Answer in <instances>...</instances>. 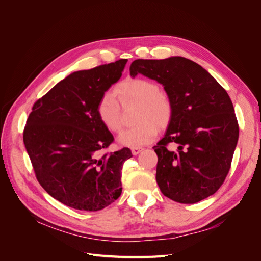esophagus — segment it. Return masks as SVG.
I'll use <instances>...</instances> for the list:
<instances>
[{
	"label": "esophagus",
	"instance_id": "34e87169",
	"mask_svg": "<svg viewBox=\"0 0 261 261\" xmlns=\"http://www.w3.org/2000/svg\"><path fill=\"white\" fill-rule=\"evenodd\" d=\"M141 150H143V148H141V147H132V152H133L134 155L138 154L141 151Z\"/></svg>",
	"mask_w": 261,
	"mask_h": 261
}]
</instances>
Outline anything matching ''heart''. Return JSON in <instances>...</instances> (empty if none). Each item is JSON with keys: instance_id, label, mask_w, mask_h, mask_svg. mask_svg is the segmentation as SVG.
I'll return each mask as SVG.
<instances>
[{"instance_id": "1", "label": "heart", "mask_w": 261, "mask_h": 261, "mask_svg": "<svg viewBox=\"0 0 261 261\" xmlns=\"http://www.w3.org/2000/svg\"><path fill=\"white\" fill-rule=\"evenodd\" d=\"M123 102L137 101L139 108L136 114V124L123 130L118 136V143L124 146H144L154 140L158 127L164 128L170 124L173 116V105L170 97L161 91L155 82L145 78L127 80L116 87ZM97 113L106 127L113 133L120 132L122 122V108L116 94L107 90L101 94Z\"/></svg>"}]
</instances>
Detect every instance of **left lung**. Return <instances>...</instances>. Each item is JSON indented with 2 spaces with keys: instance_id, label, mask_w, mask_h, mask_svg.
Masks as SVG:
<instances>
[{
  "instance_id": "1",
  "label": "left lung",
  "mask_w": 261,
  "mask_h": 261,
  "mask_svg": "<svg viewBox=\"0 0 261 261\" xmlns=\"http://www.w3.org/2000/svg\"><path fill=\"white\" fill-rule=\"evenodd\" d=\"M129 72L162 84L173 105L168 130L153 147L162 194L179 203L215 194L231 169L240 132L226 90L206 69L181 57L138 59Z\"/></svg>"
}]
</instances>
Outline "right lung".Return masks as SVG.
Returning a JSON list of instances; mask_svg holds the SVG:
<instances>
[{
  "mask_svg": "<svg viewBox=\"0 0 261 261\" xmlns=\"http://www.w3.org/2000/svg\"><path fill=\"white\" fill-rule=\"evenodd\" d=\"M122 59L67 76L38 99L23 128L36 177L65 206L98 211L122 193V168L128 148L105 152L114 137L97 113L102 93L122 76Z\"/></svg>",
  "mask_w": 261,
  "mask_h": 261,
  "instance_id": "obj_1",
  "label": "right lung"
}]
</instances>
